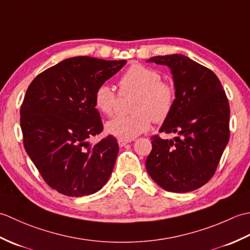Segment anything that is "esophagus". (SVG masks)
<instances>
[{
  "mask_svg": "<svg viewBox=\"0 0 250 250\" xmlns=\"http://www.w3.org/2000/svg\"><path fill=\"white\" fill-rule=\"evenodd\" d=\"M131 141H125V140H118V145L120 147H124L125 145L128 144V143H130Z\"/></svg>",
  "mask_w": 250,
  "mask_h": 250,
  "instance_id": "34e87169",
  "label": "esophagus"
}]
</instances>
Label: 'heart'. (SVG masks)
<instances>
[{
	"instance_id": "obj_1",
	"label": "heart",
	"mask_w": 250,
	"mask_h": 250,
	"mask_svg": "<svg viewBox=\"0 0 250 250\" xmlns=\"http://www.w3.org/2000/svg\"><path fill=\"white\" fill-rule=\"evenodd\" d=\"M161 73L155 68L133 64L119 79L121 93H134L131 111L128 116H117L105 125L106 132L119 140L131 141L149 130L151 120L156 124L166 121L171 115L175 103L173 84L162 82ZM94 104L101 113L113 115L117 95L108 84L102 83L94 92Z\"/></svg>"
}]
</instances>
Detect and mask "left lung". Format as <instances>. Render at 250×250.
Segmentation results:
<instances>
[{"label":"left lung","instance_id":"1","mask_svg":"<svg viewBox=\"0 0 250 250\" xmlns=\"http://www.w3.org/2000/svg\"><path fill=\"white\" fill-rule=\"evenodd\" d=\"M173 75L175 103L160 132L172 140L151 137L147 157L149 176L169 192H189L213 177L229 142L230 106L221 83L209 68L184 55L152 57Z\"/></svg>","mask_w":250,"mask_h":250}]
</instances>
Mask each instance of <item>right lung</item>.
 <instances>
[{"mask_svg":"<svg viewBox=\"0 0 250 250\" xmlns=\"http://www.w3.org/2000/svg\"><path fill=\"white\" fill-rule=\"evenodd\" d=\"M91 57L63 60L37 75L20 108L24 149L47 185L67 196L98 192L107 183L119 146L103 130L94 92L125 64Z\"/></svg>","mask_w":250,"mask_h":250,"instance_id":"obj_1","label":"right lung"}]
</instances>
